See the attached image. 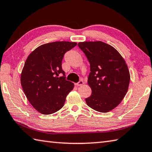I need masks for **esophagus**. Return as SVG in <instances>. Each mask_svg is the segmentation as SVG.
<instances>
[{
  "instance_id": "esophagus-1",
  "label": "esophagus",
  "mask_w": 152,
  "mask_h": 152,
  "mask_svg": "<svg viewBox=\"0 0 152 152\" xmlns=\"http://www.w3.org/2000/svg\"><path fill=\"white\" fill-rule=\"evenodd\" d=\"M83 84H84V82L82 81V80H80L78 83H76V86H82V85H83Z\"/></svg>"
}]
</instances>
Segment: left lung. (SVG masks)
I'll return each mask as SVG.
<instances>
[{
	"mask_svg": "<svg viewBox=\"0 0 152 152\" xmlns=\"http://www.w3.org/2000/svg\"><path fill=\"white\" fill-rule=\"evenodd\" d=\"M91 66L88 84L92 94L87 105L101 113L117 107L128 91L130 74L125 61L117 50L102 42L78 43Z\"/></svg>",
	"mask_w": 152,
	"mask_h": 152,
	"instance_id": "8db88e82",
	"label": "left lung"
}]
</instances>
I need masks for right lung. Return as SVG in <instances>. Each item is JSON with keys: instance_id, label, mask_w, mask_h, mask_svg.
I'll list each match as a JSON object with an SVG mask.
<instances>
[{"instance_id": "add662e5", "label": "right lung", "mask_w": 152, "mask_h": 152, "mask_svg": "<svg viewBox=\"0 0 152 152\" xmlns=\"http://www.w3.org/2000/svg\"><path fill=\"white\" fill-rule=\"evenodd\" d=\"M76 42H56L40 45L28 56L20 75V83L31 104L43 115L63 107L74 84L66 80L61 61ZM60 74H63L60 77Z\"/></svg>"}]
</instances>
